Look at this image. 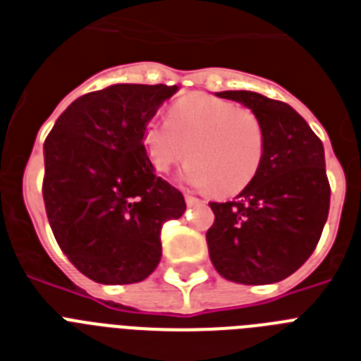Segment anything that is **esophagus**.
Returning a JSON list of instances; mask_svg holds the SVG:
<instances>
[{
  "instance_id": "34e87169",
  "label": "esophagus",
  "mask_w": 361,
  "mask_h": 361,
  "mask_svg": "<svg viewBox=\"0 0 361 361\" xmlns=\"http://www.w3.org/2000/svg\"><path fill=\"white\" fill-rule=\"evenodd\" d=\"M185 202H187V206H196V204H204L202 200H198L196 196L192 195H185Z\"/></svg>"
}]
</instances>
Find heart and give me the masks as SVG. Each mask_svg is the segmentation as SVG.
I'll return each instance as SVG.
<instances>
[{
	"instance_id": "obj_1",
	"label": "heart",
	"mask_w": 361,
	"mask_h": 361,
	"mask_svg": "<svg viewBox=\"0 0 361 361\" xmlns=\"http://www.w3.org/2000/svg\"><path fill=\"white\" fill-rule=\"evenodd\" d=\"M171 120L152 118L142 130V148L157 172H169L180 161L181 176L198 189L235 195L250 183L265 157V128L256 113L230 99L190 94L176 102Z\"/></svg>"
}]
</instances>
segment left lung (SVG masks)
Segmentation results:
<instances>
[{
    "label": "left lung",
    "mask_w": 361,
    "mask_h": 361,
    "mask_svg": "<svg viewBox=\"0 0 361 361\" xmlns=\"http://www.w3.org/2000/svg\"><path fill=\"white\" fill-rule=\"evenodd\" d=\"M257 114L265 128V157L235 200L209 202V257L221 276L237 283L280 282L317 247L330 209L324 148L291 105L250 90L216 92Z\"/></svg>",
    "instance_id": "left-lung-1"
}]
</instances>
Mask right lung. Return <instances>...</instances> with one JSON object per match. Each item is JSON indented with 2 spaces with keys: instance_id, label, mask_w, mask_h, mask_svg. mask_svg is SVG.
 I'll use <instances>...</instances> for the list:
<instances>
[{
  "instance_id": "1",
  "label": "right lung",
  "mask_w": 361,
  "mask_h": 361,
  "mask_svg": "<svg viewBox=\"0 0 361 361\" xmlns=\"http://www.w3.org/2000/svg\"><path fill=\"white\" fill-rule=\"evenodd\" d=\"M172 85H113L68 105L44 140L42 195L61 250L98 283H135L161 259V228L185 200L155 174L142 130Z\"/></svg>"
}]
</instances>
